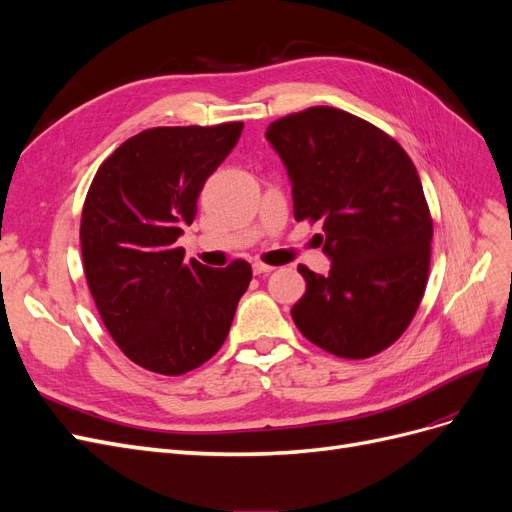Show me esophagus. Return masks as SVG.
I'll list each match as a JSON object with an SVG mask.
<instances>
[{
    "instance_id": "1",
    "label": "esophagus",
    "mask_w": 512,
    "mask_h": 512,
    "mask_svg": "<svg viewBox=\"0 0 512 512\" xmlns=\"http://www.w3.org/2000/svg\"><path fill=\"white\" fill-rule=\"evenodd\" d=\"M252 269H254V273H256V275H262V273H271L275 267H271V265H265V262L256 260L254 265H252Z\"/></svg>"
}]
</instances>
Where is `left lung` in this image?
<instances>
[{"label":"left lung","instance_id":"1","mask_svg":"<svg viewBox=\"0 0 512 512\" xmlns=\"http://www.w3.org/2000/svg\"><path fill=\"white\" fill-rule=\"evenodd\" d=\"M267 141L292 183L294 220L322 224L329 275L299 265L297 329L342 359H369L408 329L425 294L433 222L421 179L393 136L333 106L273 121Z\"/></svg>","mask_w":512,"mask_h":512}]
</instances>
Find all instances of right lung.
I'll use <instances>...</instances> for the list:
<instances>
[{"instance_id": "1", "label": "right lung", "mask_w": 512, "mask_h": 512, "mask_svg": "<svg viewBox=\"0 0 512 512\" xmlns=\"http://www.w3.org/2000/svg\"><path fill=\"white\" fill-rule=\"evenodd\" d=\"M241 130V121L145 130L121 143L89 185L81 215L87 286L121 352L156 374L207 363L252 282L250 262L211 269L183 260L177 247Z\"/></svg>"}]
</instances>
